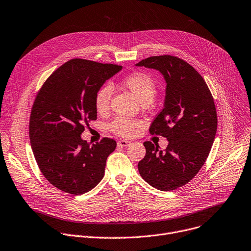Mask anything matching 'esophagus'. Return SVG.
<instances>
[{"label":"esophagus","instance_id":"esophagus-1","mask_svg":"<svg viewBox=\"0 0 251 251\" xmlns=\"http://www.w3.org/2000/svg\"><path fill=\"white\" fill-rule=\"evenodd\" d=\"M129 145H130V142L126 141V140H120V141H118V146H120V147H127Z\"/></svg>","mask_w":251,"mask_h":251}]
</instances>
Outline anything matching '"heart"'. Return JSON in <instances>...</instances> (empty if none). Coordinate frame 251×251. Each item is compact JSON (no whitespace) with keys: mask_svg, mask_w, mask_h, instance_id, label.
Instances as JSON below:
<instances>
[{"mask_svg":"<svg viewBox=\"0 0 251 251\" xmlns=\"http://www.w3.org/2000/svg\"><path fill=\"white\" fill-rule=\"evenodd\" d=\"M123 84L129 89L142 102H151L157 93V83L152 77L145 72H133L123 79ZM112 87L109 84L102 85L94 95V106L100 113H105L110 106ZM136 119L127 117L115 118L108 126V129L122 137H130L140 126Z\"/></svg>","mask_w":251,"mask_h":251,"instance_id":"heart-1","label":"heart"}]
</instances>
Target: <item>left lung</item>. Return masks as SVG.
I'll return each mask as SVG.
<instances>
[{
	"instance_id": "8db88e82",
	"label": "left lung",
	"mask_w": 251,
	"mask_h": 251,
	"mask_svg": "<svg viewBox=\"0 0 251 251\" xmlns=\"http://www.w3.org/2000/svg\"><path fill=\"white\" fill-rule=\"evenodd\" d=\"M136 65L164 75V107L149 130L169 141L165 151L144 143L146 156L138 164L139 172L153 188L175 190L194 178L208 158L217 130L213 96L199 72L176 56H151Z\"/></svg>"
}]
</instances>
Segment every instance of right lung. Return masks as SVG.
<instances>
[{
    "label": "right lung",
    "instance_id": "add662e5",
    "mask_svg": "<svg viewBox=\"0 0 251 251\" xmlns=\"http://www.w3.org/2000/svg\"><path fill=\"white\" fill-rule=\"evenodd\" d=\"M122 68L74 58L57 68L38 91L29 137L38 167L57 189L81 195L103 178L106 159L117 142L103 138L90 146L80 136L96 120V91Z\"/></svg>",
    "mask_w": 251,
    "mask_h": 251
}]
</instances>
